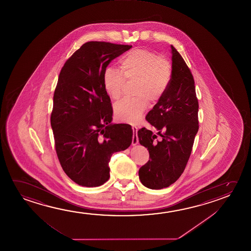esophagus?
I'll return each instance as SVG.
<instances>
[{
  "label": "esophagus",
  "mask_w": 251,
  "mask_h": 251,
  "mask_svg": "<svg viewBox=\"0 0 251 251\" xmlns=\"http://www.w3.org/2000/svg\"><path fill=\"white\" fill-rule=\"evenodd\" d=\"M133 132H134V135H133V138H132V145L135 146L137 143H139V140H138V135H137V127L133 126L132 127Z\"/></svg>",
  "instance_id": "1"
}]
</instances>
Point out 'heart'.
Returning a JSON list of instances; mask_svg holds the SVG:
<instances>
[{
	"label": "heart",
	"mask_w": 251,
	"mask_h": 251,
	"mask_svg": "<svg viewBox=\"0 0 251 251\" xmlns=\"http://www.w3.org/2000/svg\"><path fill=\"white\" fill-rule=\"evenodd\" d=\"M120 70L108 67L102 82L106 92L114 100L119 99L125 81L136 82L134 100H124L115 106V116L120 122L136 124L146 110L148 100L162 98L170 84L171 65L152 51L138 49L128 52L121 60Z\"/></svg>",
	"instance_id": "1"
}]
</instances>
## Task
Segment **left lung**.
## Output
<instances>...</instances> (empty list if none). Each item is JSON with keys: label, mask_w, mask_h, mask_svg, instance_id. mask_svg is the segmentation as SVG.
<instances>
[{"label": "left lung", "mask_w": 251, "mask_h": 251, "mask_svg": "<svg viewBox=\"0 0 251 251\" xmlns=\"http://www.w3.org/2000/svg\"><path fill=\"white\" fill-rule=\"evenodd\" d=\"M170 84L146 120L156 134L145 127L137 132L150 161L139 170L140 181L151 189L173 184L185 169L198 131V100L193 75L183 58L171 45ZM161 139L156 140L157 135Z\"/></svg>", "instance_id": "obj_1"}]
</instances>
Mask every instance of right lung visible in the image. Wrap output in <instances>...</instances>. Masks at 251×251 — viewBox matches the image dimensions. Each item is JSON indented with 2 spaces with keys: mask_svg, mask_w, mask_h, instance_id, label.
Returning <instances> with one entry per match:
<instances>
[{
  "mask_svg": "<svg viewBox=\"0 0 251 251\" xmlns=\"http://www.w3.org/2000/svg\"><path fill=\"white\" fill-rule=\"evenodd\" d=\"M131 48L104 42L84 43L59 75L51 127L62 170L79 185H102L109 179L112 154L131 144V126L111 123V102L102 82L112 60Z\"/></svg>",
  "mask_w": 251,
  "mask_h": 251,
  "instance_id": "add662e5",
  "label": "right lung"
}]
</instances>
